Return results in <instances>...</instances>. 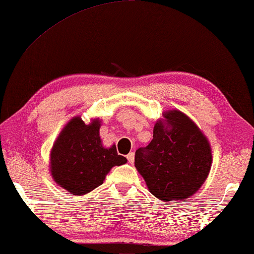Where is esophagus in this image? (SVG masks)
Listing matches in <instances>:
<instances>
[{"mask_svg": "<svg viewBox=\"0 0 254 254\" xmlns=\"http://www.w3.org/2000/svg\"><path fill=\"white\" fill-rule=\"evenodd\" d=\"M127 161L130 162V163H133V161H134V152H130L127 156Z\"/></svg>", "mask_w": 254, "mask_h": 254, "instance_id": "34e87169", "label": "esophagus"}]
</instances>
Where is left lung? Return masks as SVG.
I'll return each instance as SVG.
<instances>
[{
    "mask_svg": "<svg viewBox=\"0 0 254 254\" xmlns=\"http://www.w3.org/2000/svg\"><path fill=\"white\" fill-rule=\"evenodd\" d=\"M153 127V139L135 151V168L150 192L171 201L186 199L200 188L212 165L207 139L180 111H168Z\"/></svg>",
    "mask_w": 254,
    "mask_h": 254,
    "instance_id": "8db88e82",
    "label": "left lung"
}]
</instances>
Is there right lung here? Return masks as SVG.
<instances>
[{
    "label": "right lung",
    "mask_w": 254,
    "mask_h": 254,
    "mask_svg": "<svg viewBox=\"0 0 254 254\" xmlns=\"http://www.w3.org/2000/svg\"><path fill=\"white\" fill-rule=\"evenodd\" d=\"M98 120L86 126L74 118L60 133L51 150V175L55 182L72 195H84L101 186L112 167L121 166L127 158L117 147L104 148Z\"/></svg>",
    "instance_id": "obj_1"
}]
</instances>
